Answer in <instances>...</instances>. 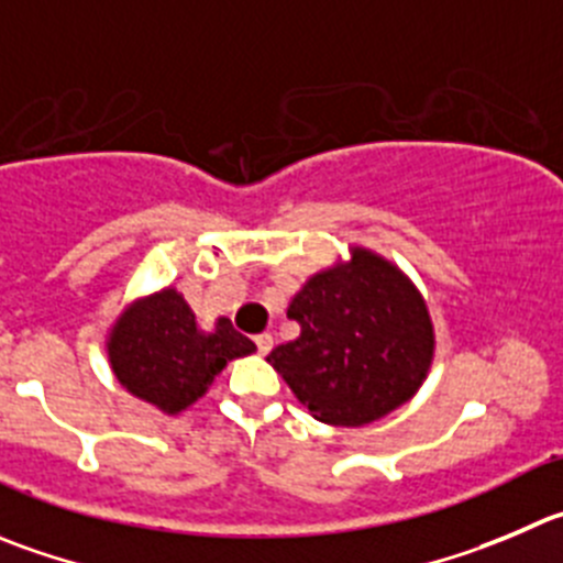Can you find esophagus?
I'll return each mask as SVG.
<instances>
[{
	"label": "esophagus",
	"mask_w": 563,
	"mask_h": 563,
	"mask_svg": "<svg viewBox=\"0 0 563 563\" xmlns=\"http://www.w3.org/2000/svg\"><path fill=\"white\" fill-rule=\"evenodd\" d=\"M254 342H256V351H260L262 356H265V353H271V347H273V336L271 334H256Z\"/></svg>",
	"instance_id": "obj_1"
}]
</instances>
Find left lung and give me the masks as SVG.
Instances as JSON below:
<instances>
[{
	"label": "left lung",
	"mask_w": 563,
	"mask_h": 563,
	"mask_svg": "<svg viewBox=\"0 0 563 563\" xmlns=\"http://www.w3.org/2000/svg\"><path fill=\"white\" fill-rule=\"evenodd\" d=\"M287 318L301 334L273 347L267 362L325 426L382 420L415 398L433 365L426 298L395 262L362 245L312 273Z\"/></svg>",
	"instance_id": "obj_1"
}]
</instances>
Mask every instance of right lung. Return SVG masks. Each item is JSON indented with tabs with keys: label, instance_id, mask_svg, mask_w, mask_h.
Here are the masks:
<instances>
[{
	"label": "right lung",
	"instance_id": "add662e5",
	"mask_svg": "<svg viewBox=\"0 0 563 563\" xmlns=\"http://www.w3.org/2000/svg\"><path fill=\"white\" fill-rule=\"evenodd\" d=\"M254 351V342L234 331L229 318L201 329L190 303L174 287L126 303L104 336L107 362L118 384L170 417L205 398L232 358Z\"/></svg>",
	"mask_w": 563,
	"mask_h": 563
}]
</instances>
